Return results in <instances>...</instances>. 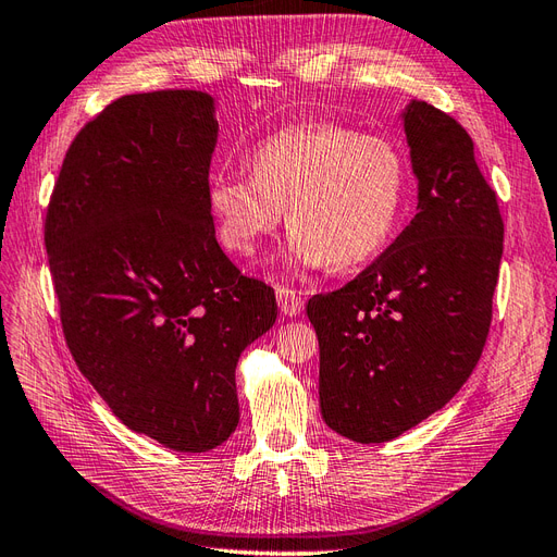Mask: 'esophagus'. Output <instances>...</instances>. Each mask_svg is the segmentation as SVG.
<instances>
[{
	"label": "esophagus",
	"mask_w": 557,
	"mask_h": 557,
	"mask_svg": "<svg viewBox=\"0 0 557 557\" xmlns=\"http://www.w3.org/2000/svg\"><path fill=\"white\" fill-rule=\"evenodd\" d=\"M277 304H280V310L287 317H296L304 312V298L289 287H277Z\"/></svg>",
	"instance_id": "esophagus-1"
}]
</instances>
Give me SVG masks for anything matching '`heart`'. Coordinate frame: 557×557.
Wrapping results in <instances>:
<instances>
[{
	"mask_svg": "<svg viewBox=\"0 0 557 557\" xmlns=\"http://www.w3.org/2000/svg\"><path fill=\"white\" fill-rule=\"evenodd\" d=\"M251 177L216 172L208 208L228 251L251 257L287 210L284 263L349 268L383 249L399 221L408 170L389 139L338 123H296L249 153Z\"/></svg>",
	"mask_w": 557,
	"mask_h": 557,
	"instance_id": "heart-1",
	"label": "heart"
}]
</instances>
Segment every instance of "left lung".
<instances>
[{
  "instance_id": "8db88e82",
  "label": "left lung",
  "mask_w": 557,
  "mask_h": 557,
  "mask_svg": "<svg viewBox=\"0 0 557 557\" xmlns=\"http://www.w3.org/2000/svg\"><path fill=\"white\" fill-rule=\"evenodd\" d=\"M418 214L343 289L308 300L324 422L385 443L441 410L481 359L504 249L469 133L422 100L401 111Z\"/></svg>"
}]
</instances>
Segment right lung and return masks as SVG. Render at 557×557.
I'll list each match as a JSON object with an SVG mask.
<instances>
[{
  "instance_id": "add662e5",
  "label": "right lung",
  "mask_w": 557,
  "mask_h": 557,
  "mask_svg": "<svg viewBox=\"0 0 557 557\" xmlns=\"http://www.w3.org/2000/svg\"><path fill=\"white\" fill-rule=\"evenodd\" d=\"M214 111L202 90L123 95L74 137L46 212L78 371L125 426L177 453L235 432L237 359L277 320L275 292L216 243Z\"/></svg>"
}]
</instances>
